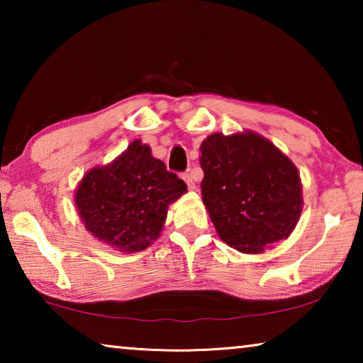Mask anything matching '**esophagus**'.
I'll return each instance as SVG.
<instances>
[{"instance_id":"esophagus-1","label":"esophagus","mask_w":363,"mask_h":363,"mask_svg":"<svg viewBox=\"0 0 363 363\" xmlns=\"http://www.w3.org/2000/svg\"><path fill=\"white\" fill-rule=\"evenodd\" d=\"M182 179L187 182L189 190H195V182H194V177H192V174H190V173L182 174Z\"/></svg>"}]
</instances>
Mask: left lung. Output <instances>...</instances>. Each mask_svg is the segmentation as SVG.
I'll return each mask as SVG.
<instances>
[{
	"label": "left lung",
	"mask_w": 363,
	"mask_h": 363,
	"mask_svg": "<svg viewBox=\"0 0 363 363\" xmlns=\"http://www.w3.org/2000/svg\"><path fill=\"white\" fill-rule=\"evenodd\" d=\"M203 205L220 240L257 255L291 235L303 213L299 171L255 131L210 134L200 145Z\"/></svg>",
	"instance_id": "8db88e82"
}]
</instances>
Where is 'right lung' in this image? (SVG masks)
I'll return each instance as SVG.
<instances>
[{
    "label": "right lung",
    "instance_id": "obj_1",
    "mask_svg": "<svg viewBox=\"0 0 363 363\" xmlns=\"http://www.w3.org/2000/svg\"><path fill=\"white\" fill-rule=\"evenodd\" d=\"M186 192V182L136 139L113 162L83 176L75 206L96 240L120 253H138L160 237L168 206Z\"/></svg>",
    "mask_w": 363,
    "mask_h": 363
}]
</instances>
